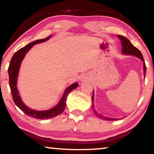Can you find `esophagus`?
I'll return each instance as SVG.
<instances>
[{"instance_id":"1","label":"esophagus","mask_w":154,"mask_h":154,"mask_svg":"<svg viewBox=\"0 0 154 154\" xmlns=\"http://www.w3.org/2000/svg\"><path fill=\"white\" fill-rule=\"evenodd\" d=\"M85 77H83L82 79H81V81H82V82H85Z\"/></svg>"}]
</instances>
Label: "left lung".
Listing matches in <instances>:
<instances>
[{
	"mask_svg": "<svg viewBox=\"0 0 154 154\" xmlns=\"http://www.w3.org/2000/svg\"><path fill=\"white\" fill-rule=\"evenodd\" d=\"M120 39L121 41V44L122 46V53L124 54V55H130V56H134L137 58H139L140 60H142L143 62V75H144V77H145V74H146V66H145V63L144 61V59H143V57L142 54L140 53V51L137 48L132 45V44L130 43V41L127 38L125 37L124 36L122 35H118L117 36ZM92 109L93 111V113H94L95 116L96 117H98V118H100L102 119H105V120H108V121H114V120H117V118H108V117H105L103 116L102 115L98 113L97 111L95 110V107H94V92L93 90V94H92Z\"/></svg>",
	"mask_w": 154,
	"mask_h": 154,
	"instance_id": "1",
	"label": "left lung"
}]
</instances>
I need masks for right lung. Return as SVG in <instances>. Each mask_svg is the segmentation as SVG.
<instances>
[{
    "label": "right lung",
    "instance_id": "1",
    "mask_svg": "<svg viewBox=\"0 0 154 154\" xmlns=\"http://www.w3.org/2000/svg\"><path fill=\"white\" fill-rule=\"evenodd\" d=\"M52 35H50L48 37L45 38H43V39L36 40L34 41L32 43H30L28 44L24 48H21L19 50L17 51L13 56L10 62V64L8 69V73H9V86L11 88V92L12 94L13 100H14L15 105L19 109H20L24 113H26L27 116L32 117L34 118L40 119H49L54 117H56L58 116L62 112L64 111L65 107H66V98L68 95L71 93L72 90H75V88L79 86L77 82H75L72 83L69 87H67L64 90V92L62 94V98L59 103L57 104L56 106L54 107L48 109V110H44V111H37L34 110V109L28 107L25 105L24 103L23 102L22 98L20 97V95L19 94V91L17 89V78L18 75H19V71L21 66V63L24 58L26 56L30 49L32 48V47L36 45V44H38L41 43L45 42V41H48L49 38L51 37Z\"/></svg>",
    "mask_w": 154,
    "mask_h": 154
}]
</instances>
